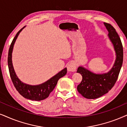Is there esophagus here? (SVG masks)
<instances>
[{
    "label": "esophagus",
    "instance_id": "1",
    "mask_svg": "<svg viewBox=\"0 0 127 127\" xmlns=\"http://www.w3.org/2000/svg\"><path fill=\"white\" fill-rule=\"evenodd\" d=\"M67 71L74 72L75 71L77 67V64L74 62H71L67 65Z\"/></svg>",
    "mask_w": 127,
    "mask_h": 127
}]
</instances>
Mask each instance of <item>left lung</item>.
I'll return each mask as SVG.
<instances>
[{
    "label": "left lung",
    "mask_w": 127,
    "mask_h": 127,
    "mask_svg": "<svg viewBox=\"0 0 127 127\" xmlns=\"http://www.w3.org/2000/svg\"><path fill=\"white\" fill-rule=\"evenodd\" d=\"M108 30L109 39L113 45L115 60L110 71L102 74H96L83 66H79L77 73L81 74L83 79L77 86V90L83 97L95 99L108 92L116 82L123 62V48L121 40L115 29L110 24L104 23Z\"/></svg>",
    "instance_id": "1"
}]
</instances>
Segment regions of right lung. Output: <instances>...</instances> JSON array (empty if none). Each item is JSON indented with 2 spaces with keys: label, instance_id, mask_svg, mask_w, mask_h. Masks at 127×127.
<instances>
[{
  "label": "right lung",
  "instance_id": "1",
  "mask_svg": "<svg viewBox=\"0 0 127 127\" xmlns=\"http://www.w3.org/2000/svg\"><path fill=\"white\" fill-rule=\"evenodd\" d=\"M25 27L26 26L23 27L17 32L16 36L13 40L10 48H9L7 59L9 73H10L12 82L13 83L16 89L20 93V94L23 97H25V98L34 101H41L49 97V94L53 90L57 85L58 80L66 74L67 68L63 69L62 71L56 74L55 75L50 78L47 81H45L44 83H41L40 84L30 85L22 82L17 76L14 70L12 63V52L14 43H15L17 37Z\"/></svg>",
  "mask_w": 127,
  "mask_h": 127
}]
</instances>
